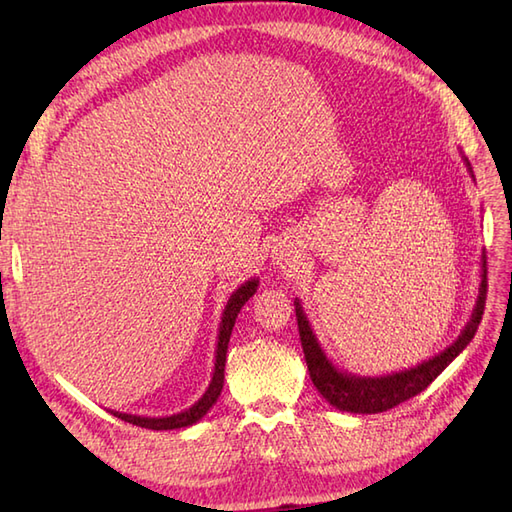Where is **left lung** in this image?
Here are the masks:
<instances>
[{"mask_svg":"<svg viewBox=\"0 0 512 512\" xmlns=\"http://www.w3.org/2000/svg\"><path fill=\"white\" fill-rule=\"evenodd\" d=\"M462 160L466 165V171H469V176L475 180L469 158L462 156ZM484 303H486V255L482 253L477 299H475L471 317L466 321L462 332L458 334V339H455L449 347H444L440 354L431 356L429 361H422L409 369H398V372L383 374V376H361V374L347 372V369H341L328 354H325L317 334L312 330V323L308 319L306 310H303L301 301L295 299L301 347H303V354H306L312 383L319 389V394L339 411L380 413L396 407L400 402L418 396L420 391L427 389L433 380H436L444 369H447L455 358L464 352V347L473 341L477 325L482 321Z\"/></svg>","mask_w":512,"mask_h":512,"instance_id":"8db88e82","label":"left lung"}]
</instances>
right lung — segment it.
Wrapping results in <instances>:
<instances>
[{
  "instance_id": "obj_1",
  "label": "right lung",
  "mask_w": 512,
  "mask_h": 512,
  "mask_svg": "<svg viewBox=\"0 0 512 512\" xmlns=\"http://www.w3.org/2000/svg\"><path fill=\"white\" fill-rule=\"evenodd\" d=\"M259 288V279L253 277L244 281L231 297H228L224 312H222V321L220 328H217V345H215V363H213V376L211 383L206 387L204 394L198 398V402H193L189 409L171 413V416H136V413H125V411H114L110 409L116 418H121L129 424H136V427H145V429H154V431H169V429H182V427H191V424L200 422L206 413L211 411V407L217 402L222 394L224 387V367H226V350H228V341H231V334L235 328V319L239 310L244 308V303L255 295Z\"/></svg>"
}]
</instances>
